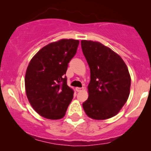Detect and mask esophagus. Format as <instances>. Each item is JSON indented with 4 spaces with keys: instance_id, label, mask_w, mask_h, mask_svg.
<instances>
[{
    "instance_id": "obj_1",
    "label": "esophagus",
    "mask_w": 151,
    "mask_h": 151,
    "mask_svg": "<svg viewBox=\"0 0 151 151\" xmlns=\"http://www.w3.org/2000/svg\"><path fill=\"white\" fill-rule=\"evenodd\" d=\"M75 90L76 91H77V92H79V91H81L83 90V88H80V87H76L75 88Z\"/></svg>"
}]
</instances>
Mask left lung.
<instances>
[{"mask_svg": "<svg viewBox=\"0 0 151 151\" xmlns=\"http://www.w3.org/2000/svg\"><path fill=\"white\" fill-rule=\"evenodd\" d=\"M81 49L90 68L89 97L82 104L86 115L95 120L114 116L127 101L131 76L122 58L101 42L81 40Z\"/></svg>", "mask_w": 151, "mask_h": 151, "instance_id": "obj_1", "label": "left lung"}]
</instances>
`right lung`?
<instances>
[{
    "instance_id": "add662e5",
    "label": "right lung",
    "mask_w": 151,
    "mask_h": 151,
    "mask_svg": "<svg viewBox=\"0 0 151 151\" xmlns=\"http://www.w3.org/2000/svg\"><path fill=\"white\" fill-rule=\"evenodd\" d=\"M79 41L62 39L43 47L31 59L25 77V92L38 114L51 120L65 116L74 91L67 84L68 63Z\"/></svg>"
}]
</instances>
